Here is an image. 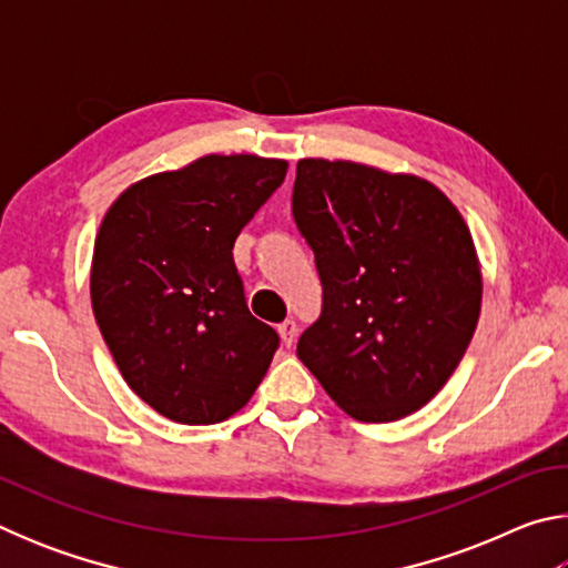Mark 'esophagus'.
<instances>
[{
    "label": "esophagus",
    "mask_w": 568,
    "mask_h": 568,
    "mask_svg": "<svg viewBox=\"0 0 568 568\" xmlns=\"http://www.w3.org/2000/svg\"><path fill=\"white\" fill-rule=\"evenodd\" d=\"M277 333H281L283 345H287V348H291V345L295 343V335H297L295 321H283L281 325H277Z\"/></svg>",
    "instance_id": "obj_1"
}]
</instances>
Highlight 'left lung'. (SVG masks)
I'll list each match as a JSON object with an SVG mask.
<instances>
[{"label": "left lung", "instance_id": "1", "mask_svg": "<svg viewBox=\"0 0 568 568\" xmlns=\"http://www.w3.org/2000/svg\"><path fill=\"white\" fill-rule=\"evenodd\" d=\"M293 217L323 285L297 358L355 420L426 406L464 358L484 291L456 205L416 175L305 158Z\"/></svg>", "mask_w": 568, "mask_h": 568}]
</instances>
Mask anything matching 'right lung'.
Segmentation results:
<instances>
[{
  "label": "right lung",
  "instance_id": "right-lung-1",
  "mask_svg": "<svg viewBox=\"0 0 568 568\" xmlns=\"http://www.w3.org/2000/svg\"><path fill=\"white\" fill-rule=\"evenodd\" d=\"M285 160L205 155L134 182L94 240V321L138 396L185 426L253 398L277 333L247 311L233 245L283 185Z\"/></svg>",
  "mask_w": 568,
  "mask_h": 568
}]
</instances>
